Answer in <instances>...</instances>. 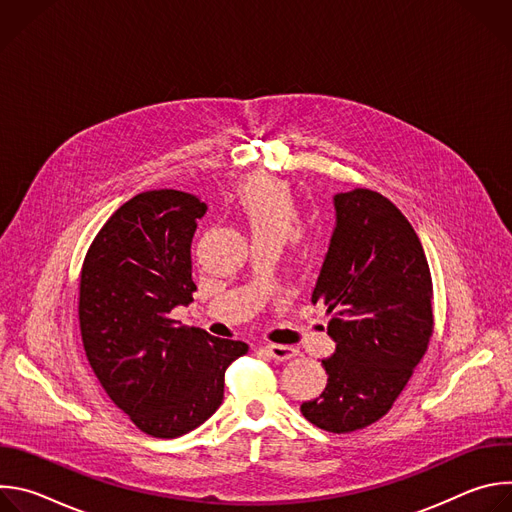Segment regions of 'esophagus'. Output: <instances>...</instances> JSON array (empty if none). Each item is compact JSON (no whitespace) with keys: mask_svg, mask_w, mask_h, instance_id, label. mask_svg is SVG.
I'll return each mask as SVG.
<instances>
[{"mask_svg":"<svg viewBox=\"0 0 512 512\" xmlns=\"http://www.w3.org/2000/svg\"><path fill=\"white\" fill-rule=\"evenodd\" d=\"M265 352H267L273 360H279V362L298 356V350H296L294 346H283V344H267V346H265Z\"/></svg>","mask_w":512,"mask_h":512,"instance_id":"obj_1","label":"esophagus"}]
</instances>
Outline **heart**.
Wrapping results in <instances>:
<instances>
[{
  "mask_svg": "<svg viewBox=\"0 0 512 512\" xmlns=\"http://www.w3.org/2000/svg\"><path fill=\"white\" fill-rule=\"evenodd\" d=\"M235 206L253 239H277L283 243L300 225V206L287 182L267 174H255L235 190Z\"/></svg>",
  "mask_w": 512,
  "mask_h": 512,
  "instance_id": "obj_1",
  "label": "heart"
}]
</instances>
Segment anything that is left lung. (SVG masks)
Returning a JSON list of instances; mask_svg holds the SVG:
<instances>
[{"instance_id": "1", "label": "left lung", "mask_w": 512, "mask_h": 512, "mask_svg": "<svg viewBox=\"0 0 512 512\" xmlns=\"http://www.w3.org/2000/svg\"><path fill=\"white\" fill-rule=\"evenodd\" d=\"M334 208L312 302L328 308L336 350L322 360L326 389L300 411L324 431L350 433L389 413L427 352L433 285L417 233L389 198L354 188Z\"/></svg>"}]
</instances>
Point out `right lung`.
<instances>
[{
  "label": "right lung",
  "mask_w": 512,
  "mask_h": 512,
  "mask_svg": "<svg viewBox=\"0 0 512 512\" xmlns=\"http://www.w3.org/2000/svg\"><path fill=\"white\" fill-rule=\"evenodd\" d=\"M204 212L188 192H141L111 214L81 269L79 322L91 369L109 399L162 440L221 407L225 371L249 350L170 318L194 300L190 245Z\"/></svg>",
  "instance_id": "right-lung-1"
}]
</instances>
